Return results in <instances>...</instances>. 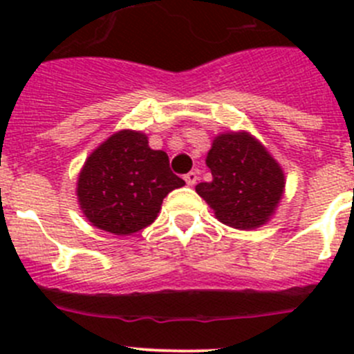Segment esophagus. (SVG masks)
Returning <instances> with one entry per match:
<instances>
[{"instance_id":"34e87169","label":"esophagus","mask_w":354,"mask_h":354,"mask_svg":"<svg viewBox=\"0 0 354 354\" xmlns=\"http://www.w3.org/2000/svg\"><path fill=\"white\" fill-rule=\"evenodd\" d=\"M197 180H198V176L195 171H190L188 174H185V181H187V185H190V187H194V185L197 183Z\"/></svg>"}]
</instances>
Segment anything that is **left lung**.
<instances>
[{"label": "left lung", "mask_w": 354, "mask_h": 354, "mask_svg": "<svg viewBox=\"0 0 354 354\" xmlns=\"http://www.w3.org/2000/svg\"><path fill=\"white\" fill-rule=\"evenodd\" d=\"M212 181L198 183L197 194L217 219L234 230L263 226L284 194V173L267 149L246 131L214 138L205 159Z\"/></svg>", "instance_id": "1"}]
</instances>
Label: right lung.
Listing matches in <instances>:
<instances>
[{"label": "right lung", "mask_w": 354, "mask_h": 354, "mask_svg": "<svg viewBox=\"0 0 354 354\" xmlns=\"http://www.w3.org/2000/svg\"><path fill=\"white\" fill-rule=\"evenodd\" d=\"M183 185L166 152L149 147L147 135L121 130L87 157L77 197L92 226L128 236L154 223L164 197Z\"/></svg>", "instance_id": "right-lung-1"}]
</instances>
